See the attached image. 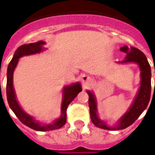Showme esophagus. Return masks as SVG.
<instances>
[{
  "label": "esophagus",
  "mask_w": 155,
  "mask_h": 155,
  "mask_svg": "<svg viewBox=\"0 0 155 155\" xmlns=\"http://www.w3.org/2000/svg\"><path fill=\"white\" fill-rule=\"evenodd\" d=\"M92 81V78L89 76V75H85V74H84L82 75V77H81V82L83 84V85H88L90 82Z\"/></svg>",
  "instance_id": "34e87169"
}]
</instances>
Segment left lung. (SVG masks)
I'll list each match as a JSON object with an SVG mask.
<instances>
[{
  "instance_id": "obj_1",
  "label": "left lung",
  "mask_w": 155,
  "mask_h": 155,
  "mask_svg": "<svg viewBox=\"0 0 155 155\" xmlns=\"http://www.w3.org/2000/svg\"><path fill=\"white\" fill-rule=\"evenodd\" d=\"M120 50L125 52L127 56L125 57L124 61H118L117 63H136V65H138L140 71V86L129 109L119 119L118 121L117 122V125L113 127L108 126L105 121L99 118L95 95L92 91L87 90V94H89V107L91 121L97 127L105 130H122L130 126L145 111L150 99L151 69L145 55L140 50L134 47L128 48L127 46H123L120 48Z\"/></svg>"
}]
</instances>
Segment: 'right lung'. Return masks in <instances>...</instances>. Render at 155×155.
Instances as JSON below:
<instances>
[{
	"mask_svg": "<svg viewBox=\"0 0 155 155\" xmlns=\"http://www.w3.org/2000/svg\"><path fill=\"white\" fill-rule=\"evenodd\" d=\"M46 42L44 41H38L34 43H28L19 47L14 54L12 60L9 63L7 68V82H6V95H7V101L9 106L13 111L14 113L16 115L19 120L23 124L30 127L38 131H48L59 129L62 127L66 122V109L67 107L73 99H74L78 94L82 91L81 84L80 82L71 84L70 85H66L63 88L62 90V101L61 106V116L59 118L56 119L50 124H44L39 122L29 114L25 112L16 99V95L13 86V74L15 69L17 66L20 57L25 56H29L36 53H40L45 50L43 45ZM1 84V83H0Z\"/></svg>",
	"mask_w": 155,
	"mask_h": 155,
	"instance_id": "add662e5",
	"label": "right lung"
}]
</instances>
